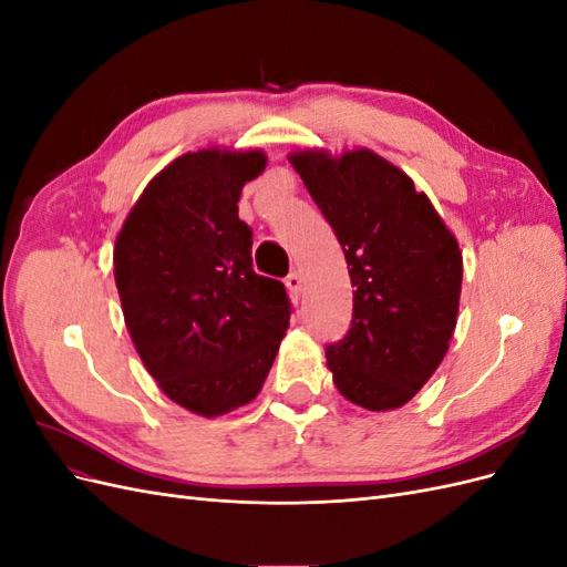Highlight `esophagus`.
<instances>
[{
	"mask_svg": "<svg viewBox=\"0 0 567 567\" xmlns=\"http://www.w3.org/2000/svg\"><path fill=\"white\" fill-rule=\"evenodd\" d=\"M284 284H286L290 296H296V298L300 296V290H302V277H300V271H290Z\"/></svg>",
	"mask_w": 567,
	"mask_h": 567,
	"instance_id": "obj_1",
	"label": "esophagus"
}]
</instances>
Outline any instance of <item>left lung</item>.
<instances>
[{
    "label": "left lung",
    "mask_w": 567,
    "mask_h": 567,
    "mask_svg": "<svg viewBox=\"0 0 567 567\" xmlns=\"http://www.w3.org/2000/svg\"><path fill=\"white\" fill-rule=\"evenodd\" d=\"M290 165L329 219L354 286L348 336L326 350L342 398L369 411L406 404L450 350L463 257L414 179L371 148H300Z\"/></svg>",
    "instance_id": "8db88e82"
}]
</instances>
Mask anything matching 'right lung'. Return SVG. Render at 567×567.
<instances>
[{
  "mask_svg": "<svg viewBox=\"0 0 567 567\" xmlns=\"http://www.w3.org/2000/svg\"><path fill=\"white\" fill-rule=\"evenodd\" d=\"M262 148L210 146L165 165L115 236L113 274L146 371L175 404L215 419L257 398L286 336V288L252 269L241 188Z\"/></svg>",
  "mask_w": 567,
  "mask_h": 567,
  "instance_id": "obj_1",
  "label": "right lung"
}]
</instances>
